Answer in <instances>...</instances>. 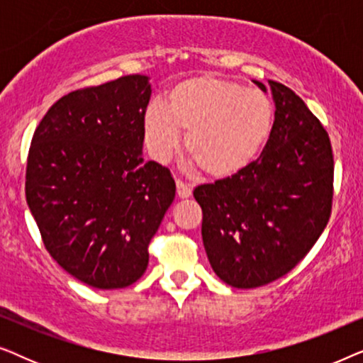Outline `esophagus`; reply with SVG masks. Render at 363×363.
Returning <instances> with one entry per match:
<instances>
[{
	"mask_svg": "<svg viewBox=\"0 0 363 363\" xmlns=\"http://www.w3.org/2000/svg\"><path fill=\"white\" fill-rule=\"evenodd\" d=\"M177 195L180 198H188L191 196V186L186 185L185 182L177 180Z\"/></svg>",
	"mask_w": 363,
	"mask_h": 363,
	"instance_id": "1",
	"label": "esophagus"
}]
</instances>
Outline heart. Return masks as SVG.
Returning a JSON list of instances; mask_svg holds the SVG:
<instances>
[{
	"instance_id": "1",
	"label": "heart",
	"mask_w": 363,
	"mask_h": 363,
	"mask_svg": "<svg viewBox=\"0 0 363 363\" xmlns=\"http://www.w3.org/2000/svg\"><path fill=\"white\" fill-rule=\"evenodd\" d=\"M274 125V106L264 92L216 76L178 82L165 102L152 104L143 117V137L150 155L167 162L186 152L211 178L236 175L256 160Z\"/></svg>"
}]
</instances>
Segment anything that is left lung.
<instances>
[{
  "label": "left lung",
  "instance_id": "obj_1",
  "mask_svg": "<svg viewBox=\"0 0 363 363\" xmlns=\"http://www.w3.org/2000/svg\"><path fill=\"white\" fill-rule=\"evenodd\" d=\"M261 91H267L257 82ZM274 125L257 160L195 188L208 261L223 282L252 289L304 259L330 218L334 155L329 133L294 91L269 81Z\"/></svg>",
  "mask_w": 363,
  "mask_h": 363
}]
</instances>
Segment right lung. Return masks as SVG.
Wrapping results in <instances>:
<instances>
[{"label": "right lung", "mask_w": 363, "mask_h": 363, "mask_svg": "<svg viewBox=\"0 0 363 363\" xmlns=\"http://www.w3.org/2000/svg\"><path fill=\"white\" fill-rule=\"evenodd\" d=\"M152 87L132 74L59 99L34 132L26 201L52 259L84 284L140 279L148 245L175 198L168 168L143 162Z\"/></svg>", "instance_id": "obj_1"}]
</instances>
